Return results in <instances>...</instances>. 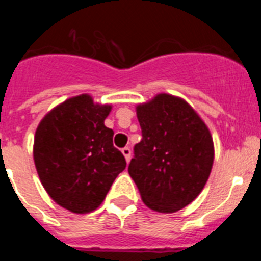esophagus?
I'll list each match as a JSON object with an SVG mask.
<instances>
[{
	"mask_svg": "<svg viewBox=\"0 0 261 261\" xmlns=\"http://www.w3.org/2000/svg\"><path fill=\"white\" fill-rule=\"evenodd\" d=\"M121 153H123V155L125 156L126 162H129V161H130V154H132L130 149H129V147H124V149H121Z\"/></svg>",
	"mask_w": 261,
	"mask_h": 261,
	"instance_id": "1",
	"label": "esophagus"
}]
</instances>
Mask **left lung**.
I'll return each mask as SVG.
<instances>
[{"mask_svg":"<svg viewBox=\"0 0 261 261\" xmlns=\"http://www.w3.org/2000/svg\"><path fill=\"white\" fill-rule=\"evenodd\" d=\"M142 140L135 146L128 172L151 211L174 213L200 195L214 161L213 138L184 99L156 94L137 105Z\"/></svg>","mask_w":261,"mask_h":261,"instance_id":"obj_1","label":"left lung"}]
</instances>
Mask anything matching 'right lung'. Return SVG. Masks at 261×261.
<instances>
[{
  "label": "right lung",
  "mask_w": 261,
  "mask_h": 261,
  "mask_svg": "<svg viewBox=\"0 0 261 261\" xmlns=\"http://www.w3.org/2000/svg\"><path fill=\"white\" fill-rule=\"evenodd\" d=\"M111 105L89 94L66 99L39 123L34 162L53 201L71 213L95 211L126 162L114 146V130L105 125Z\"/></svg>",
  "instance_id": "1"
}]
</instances>
